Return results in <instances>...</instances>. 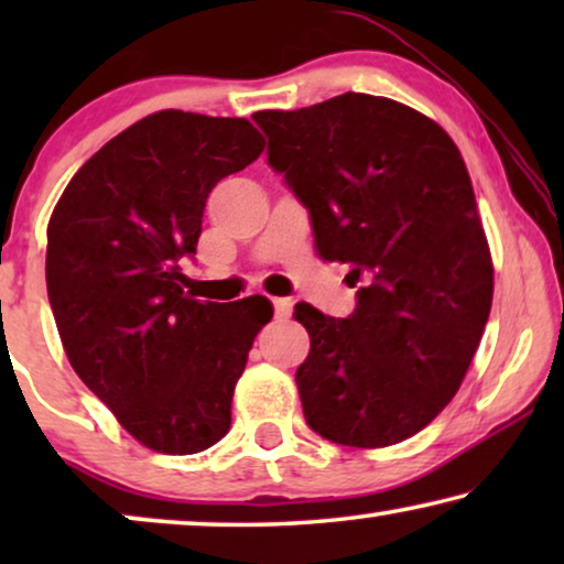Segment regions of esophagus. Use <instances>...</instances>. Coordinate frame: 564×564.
<instances>
[{
    "label": "esophagus",
    "mask_w": 564,
    "mask_h": 564,
    "mask_svg": "<svg viewBox=\"0 0 564 564\" xmlns=\"http://www.w3.org/2000/svg\"><path fill=\"white\" fill-rule=\"evenodd\" d=\"M272 303H274L276 318H290V313H292V300L290 297H274Z\"/></svg>",
    "instance_id": "esophagus-1"
}]
</instances>
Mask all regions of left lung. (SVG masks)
<instances>
[{
    "label": "left lung",
    "mask_w": 564,
    "mask_h": 564,
    "mask_svg": "<svg viewBox=\"0 0 564 564\" xmlns=\"http://www.w3.org/2000/svg\"><path fill=\"white\" fill-rule=\"evenodd\" d=\"M253 122L321 257L367 280L349 318L295 305L311 336L295 372L307 426L357 449L403 442L459 390L490 315V249L459 149L426 115L361 91Z\"/></svg>",
    "instance_id": "8db88e82"
}]
</instances>
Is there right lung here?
<instances>
[{
  "label": "right lung",
  "instance_id": "obj_1",
  "mask_svg": "<svg viewBox=\"0 0 564 564\" xmlns=\"http://www.w3.org/2000/svg\"><path fill=\"white\" fill-rule=\"evenodd\" d=\"M264 149L243 118L161 110L105 143L48 223L45 284L66 357L143 446L195 454L230 429L253 336L274 307L195 300V257L215 184Z\"/></svg>",
  "mask_w": 564,
  "mask_h": 564
}]
</instances>
